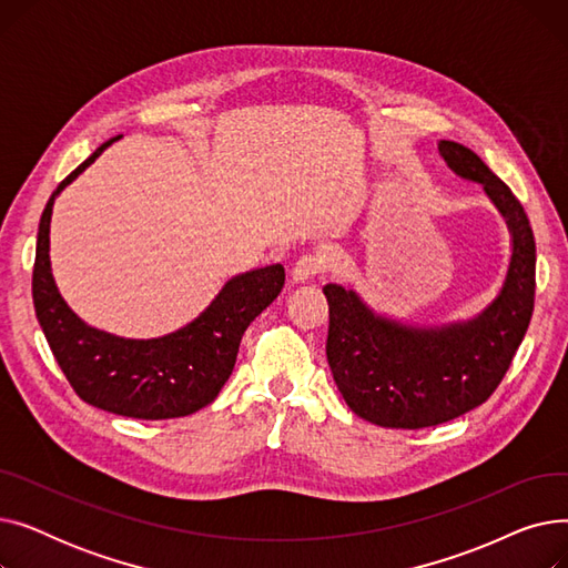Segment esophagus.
Instances as JSON below:
<instances>
[{
	"mask_svg": "<svg viewBox=\"0 0 568 568\" xmlns=\"http://www.w3.org/2000/svg\"><path fill=\"white\" fill-rule=\"evenodd\" d=\"M322 268H324V264H322V257H320V255H315V253H304L300 260L294 262V266H292V278H294L296 283H304V281H311V278H315L317 274H322Z\"/></svg>",
	"mask_w": 568,
	"mask_h": 568,
	"instance_id": "obj_1",
	"label": "esophagus"
}]
</instances>
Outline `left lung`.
<instances>
[{
    "instance_id": "1",
    "label": "left lung",
    "mask_w": 568,
    "mask_h": 568,
    "mask_svg": "<svg viewBox=\"0 0 568 568\" xmlns=\"http://www.w3.org/2000/svg\"><path fill=\"white\" fill-rule=\"evenodd\" d=\"M449 168L484 184L509 223L514 255L497 300L465 324L414 329L373 315L352 290L326 285L334 379L362 419L386 428H428L486 403L509 371L534 313L536 246L520 200L465 144L442 140Z\"/></svg>"
}]
</instances>
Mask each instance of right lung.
I'll list each match as a JSON object with an SVG mask.
<instances>
[{"label": "right lung", "mask_w": 568, "mask_h": 568, "mask_svg": "<svg viewBox=\"0 0 568 568\" xmlns=\"http://www.w3.org/2000/svg\"><path fill=\"white\" fill-rule=\"evenodd\" d=\"M80 163L50 195L37 236L32 296L54 359L73 392L99 409L131 419H176L212 403L232 375L248 324L272 304L285 268L272 264L225 283L221 294L184 329L152 341H129L87 326L62 300L50 274V216L59 191L92 165L105 146Z\"/></svg>", "instance_id": "add662e5"}]
</instances>
